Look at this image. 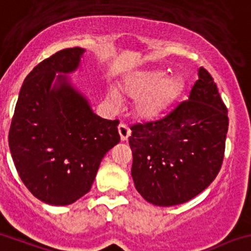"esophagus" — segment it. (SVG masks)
Masks as SVG:
<instances>
[{"mask_svg": "<svg viewBox=\"0 0 251 251\" xmlns=\"http://www.w3.org/2000/svg\"><path fill=\"white\" fill-rule=\"evenodd\" d=\"M118 132H119V135H121V139L123 140V142H124V140H127L128 138L130 137V133H132V132H130L129 128H128L124 123L119 124Z\"/></svg>", "mask_w": 251, "mask_h": 251, "instance_id": "esophagus-1", "label": "esophagus"}]
</instances>
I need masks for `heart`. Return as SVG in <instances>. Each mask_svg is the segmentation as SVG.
<instances>
[{
  "instance_id": "1",
  "label": "heart",
  "mask_w": 251,
  "mask_h": 251,
  "mask_svg": "<svg viewBox=\"0 0 251 251\" xmlns=\"http://www.w3.org/2000/svg\"><path fill=\"white\" fill-rule=\"evenodd\" d=\"M183 86L185 82L180 76L165 77L163 71H142L127 78L124 90L133 99H138L135 104L138 116L152 121L168 111L181 95ZM108 97L113 102L118 101V95L113 90H109Z\"/></svg>"
}]
</instances>
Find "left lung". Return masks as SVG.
Listing matches in <instances>:
<instances>
[{
  "instance_id": "1",
  "label": "left lung",
  "mask_w": 251,
  "mask_h": 251,
  "mask_svg": "<svg viewBox=\"0 0 251 251\" xmlns=\"http://www.w3.org/2000/svg\"><path fill=\"white\" fill-rule=\"evenodd\" d=\"M228 121L217 85L200 68L187 101L159 121L132 126V177L143 199L170 207L206 190L223 163Z\"/></svg>"
}]
</instances>
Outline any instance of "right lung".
Segmentation results:
<instances>
[{
  "instance_id": "right-lung-1",
  "label": "right lung",
  "mask_w": 251,
  "mask_h": 251,
  "mask_svg": "<svg viewBox=\"0 0 251 251\" xmlns=\"http://www.w3.org/2000/svg\"><path fill=\"white\" fill-rule=\"evenodd\" d=\"M83 52L78 47L60 50L28 74L9 129L21 180L52 206L74 203L91 190L102 159L121 140L118 119L95 114L69 78Z\"/></svg>"
}]
</instances>
